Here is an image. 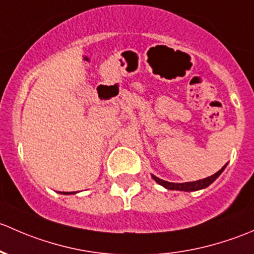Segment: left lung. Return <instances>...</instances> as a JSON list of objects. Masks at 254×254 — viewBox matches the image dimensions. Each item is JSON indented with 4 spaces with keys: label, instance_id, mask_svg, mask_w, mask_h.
<instances>
[{
    "label": "left lung",
    "instance_id": "left-lung-1",
    "mask_svg": "<svg viewBox=\"0 0 254 254\" xmlns=\"http://www.w3.org/2000/svg\"><path fill=\"white\" fill-rule=\"evenodd\" d=\"M224 165L221 167L220 170H219L216 174L211 175V176L206 177V179H203V180H198V181H194V182H185V184H174V182H167V181H164V180H160L159 177L154 176V175H151V177H153L154 180H155L156 182H158L159 185L164 186V187L167 188V190H186V192H192V190H202V188H205L208 187L209 185L213 184L214 181H215L216 179H218L219 176H220L221 172L224 171L225 169Z\"/></svg>",
    "mask_w": 254,
    "mask_h": 254
}]
</instances>
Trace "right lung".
I'll use <instances>...</instances> for the list:
<instances>
[{"mask_svg":"<svg viewBox=\"0 0 254 254\" xmlns=\"http://www.w3.org/2000/svg\"><path fill=\"white\" fill-rule=\"evenodd\" d=\"M64 194H69V193L68 192H64Z\"/></svg>","mask_w":254,"mask_h":254,"instance_id":"right-lung-1","label":"right lung"}]
</instances>
